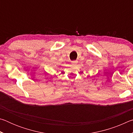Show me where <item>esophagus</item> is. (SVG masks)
<instances>
[{"label": "esophagus", "instance_id": "1", "mask_svg": "<svg viewBox=\"0 0 133 133\" xmlns=\"http://www.w3.org/2000/svg\"><path fill=\"white\" fill-rule=\"evenodd\" d=\"M71 63L73 64H76L77 63V61H76V60H75V61H71Z\"/></svg>", "mask_w": 133, "mask_h": 133}]
</instances>
